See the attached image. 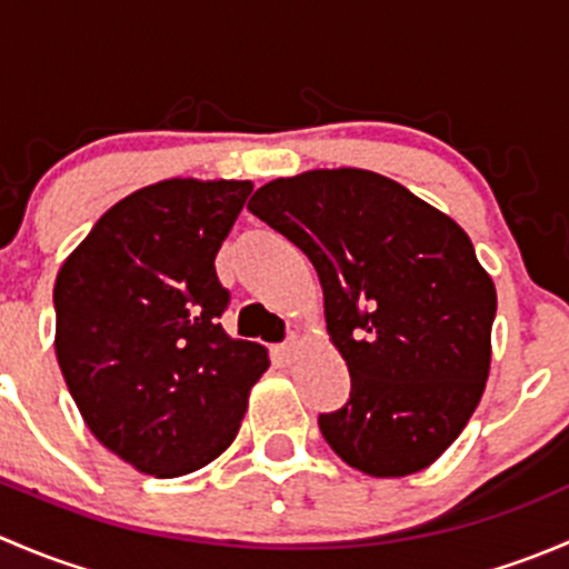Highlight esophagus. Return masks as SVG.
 I'll return each instance as SVG.
<instances>
[{"mask_svg": "<svg viewBox=\"0 0 569 569\" xmlns=\"http://www.w3.org/2000/svg\"><path fill=\"white\" fill-rule=\"evenodd\" d=\"M302 347H306V341H302L300 336H289V338H286V343H283V355H286V358H295V355L300 352Z\"/></svg>", "mask_w": 569, "mask_h": 569, "instance_id": "obj_1", "label": "esophagus"}]
</instances>
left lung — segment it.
Masks as SVG:
<instances>
[{"label":"left lung","mask_w":569,"mask_h":569,"mask_svg":"<svg viewBox=\"0 0 569 569\" xmlns=\"http://www.w3.org/2000/svg\"><path fill=\"white\" fill-rule=\"evenodd\" d=\"M248 209L311 258L347 405L321 412L330 449L396 479L429 468L490 375L496 286L468 233L391 178L358 168L263 183Z\"/></svg>","instance_id":"1"}]
</instances>
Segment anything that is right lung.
Segmentation results:
<instances>
[{"instance_id": "add662e5", "label": "right lung", "mask_w": 569, "mask_h": 569, "mask_svg": "<svg viewBox=\"0 0 569 569\" xmlns=\"http://www.w3.org/2000/svg\"><path fill=\"white\" fill-rule=\"evenodd\" d=\"M250 181L168 178L118 200L57 272L54 349L101 446L157 479L222 455L269 369L222 330L214 258Z\"/></svg>"}]
</instances>
